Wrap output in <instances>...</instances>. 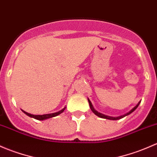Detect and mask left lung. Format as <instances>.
I'll list each match as a JSON object with an SVG mask.
<instances>
[{
	"mask_svg": "<svg viewBox=\"0 0 157 157\" xmlns=\"http://www.w3.org/2000/svg\"><path fill=\"white\" fill-rule=\"evenodd\" d=\"M88 101H89V104H90V108H91L92 111L93 112V113H95V115H97V116L99 117H101V118H105V119H108V120H120V119L123 118V117H126V116H127V115H128V114H130V113H132L133 111H134V110H135V109H136L137 108H138V105H139V104H140V102H141V101L138 102V105H137L136 106L134 107V108H133L132 109V110H130L129 112H128V113H126V114L122 115V116H120V117H109V116H107V115L102 114V113H99V112L97 111V110H95V109H94L93 106H92V105L91 101H90V100L89 99V98H88Z\"/></svg>",
	"mask_w": 157,
	"mask_h": 157,
	"instance_id": "left-lung-1",
	"label": "left lung"
}]
</instances>
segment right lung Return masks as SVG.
<instances>
[{
	"mask_svg": "<svg viewBox=\"0 0 157 157\" xmlns=\"http://www.w3.org/2000/svg\"><path fill=\"white\" fill-rule=\"evenodd\" d=\"M65 108H66V107H65V108L62 109V110H59V111H58V112H56V113H48V114H44V115H34V114H31V113H27V112L24 111V110H22V111L24 112L26 115H28L29 117H32V118L36 119V120H47V119L52 118V117H54L58 116V115H59L60 113H62V112L65 110Z\"/></svg>",
	"mask_w": 157,
	"mask_h": 157,
	"instance_id": "1",
	"label": "right lung"
}]
</instances>
